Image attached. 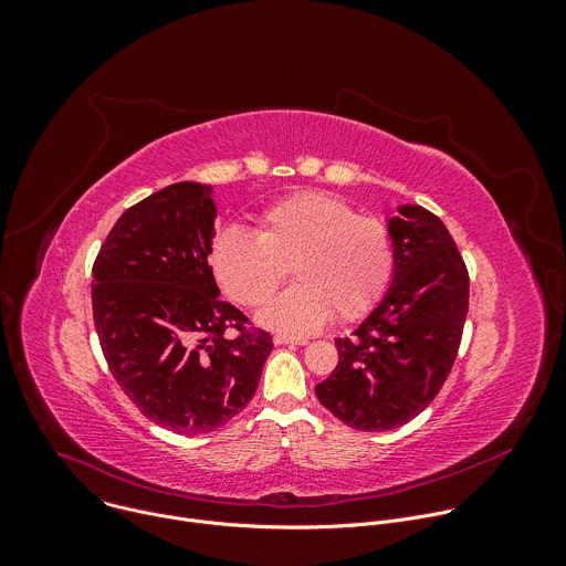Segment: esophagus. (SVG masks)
Returning <instances> with one entry per match:
<instances>
[{
  "label": "esophagus",
  "mask_w": 566,
  "mask_h": 566,
  "mask_svg": "<svg viewBox=\"0 0 566 566\" xmlns=\"http://www.w3.org/2000/svg\"><path fill=\"white\" fill-rule=\"evenodd\" d=\"M275 345H306V338H295V336H286V334H277Z\"/></svg>",
  "instance_id": "1"
}]
</instances>
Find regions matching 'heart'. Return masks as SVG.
<instances>
[{
	"instance_id": "heart-1",
	"label": "heart",
	"mask_w": 566,
	"mask_h": 566,
	"mask_svg": "<svg viewBox=\"0 0 566 566\" xmlns=\"http://www.w3.org/2000/svg\"><path fill=\"white\" fill-rule=\"evenodd\" d=\"M210 269L230 300L260 306L286 275L295 284L262 311L266 327L306 334L329 315L354 322L382 297L394 271L389 228L327 192H297L264 208L255 232L223 228L210 244Z\"/></svg>"
}]
</instances>
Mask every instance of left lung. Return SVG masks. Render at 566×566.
I'll list each match as a JSON object with an SVG mask.
<instances>
[{"label":"left lung","mask_w":566,"mask_h":566,"mask_svg":"<svg viewBox=\"0 0 566 566\" xmlns=\"http://www.w3.org/2000/svg\"><path fill=\"white\" fill-rule=\"evenodd\" d=\"M389 221L394 282L315 396L354 430L385 432L421 415L443 387L468 315L470 277L446 223L423 206Z\"/></svg>","instance_id":"obj_1"}]
</instances>
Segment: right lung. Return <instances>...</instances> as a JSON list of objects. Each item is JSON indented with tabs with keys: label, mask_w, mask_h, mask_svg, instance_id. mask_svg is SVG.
Segmentation results:
<instances>
[{
	"label": "right lung",
	"mask_w": 566,
	"mask_h": 566,
	"mask_svg": "<svg viewBox=\"0 0 566 566\" xmlns=\"http://www.w3.org/2000/svg\"><path fill=\"white\" fill-rule=\"evenodd\" d=\"M214 214L210 186H168L120 214L92 269L94 325L116 382L143 417L186 437L244 410L273 349L269 332L219 300Z\"/></svg>",
	"instance_id": "1"
}]
</instances>
